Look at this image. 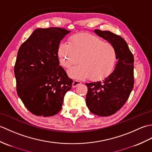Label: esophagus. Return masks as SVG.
I'll list each match as a JSON object with an SVG mask.
<instances>
[{"instance_id":"esophagus-1","label":"esophagus","mask_w":152,"mask_h":152,"mask_svg":"<svg viewBox=\"0 0 152 152\" xmlns=\"http://www.w3.org/2000/svg\"><path fill=\"white\" fill-rule=\"evenodd\" d=\"M80 83H82V82L79 81V80H74V81L73 82V83H72V87L73 88H75V87L80 84Z\"/></svg>"}]
</instances>
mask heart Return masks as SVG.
Listing matches in <instances>:
<instances>
[{
	"mask_svg": "<svg viewBox=\"0 0 152 152\" xmlns=\"http://www.w3.org/2000/svg\"><path fill=\"white\" fill-rule=\"evenodd\" d=\"M57 56L61 65L69 69L73 78H89L98 82L106 79L114 70L117 61V51L113 44L106 42L96 35L80 33L71 35L68 44L61 42L57 47Z\"/></svg>",
	"mask_w": 152,
	"mask_h": 152,
	"instance_id": "1",
	"label": "heart"
}]
</instances>
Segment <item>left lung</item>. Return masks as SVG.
<instances>
[{"instance_id": "8db88e82", "label": "left lung", "mask_w": 152, "mask_h": 152, "mask_svg": "<svg viewBox=\"0 0 152 152\" xmlns=\"http://www.w3.org/2000/svg\"><path fill=\"white\" fill-rule=\"evenodd\" d=\"M95 33L114 45L118 62L113 72L102 82L86 83L88 89L86 102L93 114L109 116L121 109L133 89L134 57L121 36L100 29Z\"/></svg>"}]
</instances>
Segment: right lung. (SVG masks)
I'll list each match as a JSON object with an SVG mask.
<instances>
[{"instance_id": "1", "label": "right lung", "mask_w": 152, "mask_h": 152, "mask_svg": "<svg viewBox=\"0 0 152 152\" xmlns=\"http://www.w3.org/2000/svg\"><path fill=\"white\" fill-rule=\"evenodd\" d=\"M70 31L59 27L38 28L19 48L14 66L16 90L32 114L51 116L61 110L72 80L59 66L57 47Z\"/></svg>"}]
</instances>
